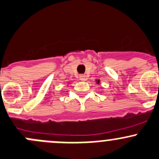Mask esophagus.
Instances as JSON below:
<instances>
[{
    "label": "esophagus",
    "mask_w": 159,
    "mask_h": 159,
    "mask_svg": "<svg viewBox=\"0 0 159 159\" xmlns=\"http://www.w3.org/2000/svg\"><path fill=\"white\" fill-rule=\"evenodd\" d=\"M80 80H82V81H86V80H87V76H86V75H81V76H80Z\"/></svg>",
    "instance_id": "esophagus-1"
}]
</instances>
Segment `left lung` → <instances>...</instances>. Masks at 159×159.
Segmentation results:
<instances>
[{
    "label": "left lung",
    "instance_id": "8db88e82",
    "mask_svg": "<svg viewBox=\"0 0 159 159\" xmlns=\"http://www.w3.org/2000/svg\"><path fill=\"white\" fill-rule=\"evenodd\" d=\"M96 81H97V84H99V83H100V80H96Z\"/></svg>",
    "mask_w": 159,
    "mask_h": 159
}]
</instances>
